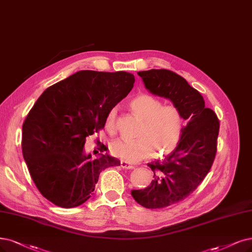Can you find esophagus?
<instances>
[{
	"label": "esophagus",
	"instance_id": "esophagus-1",
	"mask_svg": "<svg viewBox=\"0 0 252 252\" xmlns=\"http://www.w3.org/2000/svg\"><path fill=\"white\" fill-rule=\"evenodd\" d=\"M120 166H121V168H124V169H133V168H134L133 165L128 164V163L126 162V161H121V162H120Z\"/></svg>",
	"mask_w": 252,
	"mask_h": 252
}]
</instances>
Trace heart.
I'll use <instances>...</instances> for the list:
<instances>
[{"label": "heart", "mask_w": 252, "mask_h": 252, "mask_svg": "<svg viewBox=\"0 0 252 252\" xmlns=\"http://www.w3.org/2000/svg\"><path fill=\"white\" fill-rule=\"evenodd\" d=\"M134 115L143 123L134 140L117 139L110 145L111 154L126 162H138L145 158L164 157L178 147L185 126L182 111L173 105H165L152 95L141 94L129 102ZM116 108L106 116V128L110 134L116 132Z\"/></svg>", "instance_id": "obj_1"}]
</instances>
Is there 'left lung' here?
<instances>
[{"label": "left lung", "mask_w": 252, "mask_h": 252, "mask_svg": "<svg viewBox=\"0 0 252 252\" xmlns=\"http://www.w3.org/2000/svg\"><path fill=\"white\" fill-rule=\"evenodd\" d=\"M146 89L170 99L187 119L175 150L163 161L148 164L154 171L151 185L132 190L134 199L146 209H161L174 204L192 193L206 178L215 159L219 119L204 106L200 93L188 82L168 69L139 71Z\"/></svg>", "instance_id": "1"}]
</instances>
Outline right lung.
Wrapping results in <instances>:
<instances>
[{
	"label": "right lung",
	"instance_id": "right-lung-1",
	"mask_svg": "<svg viewBox=\"0 0 252 252\" xmlns=\"http://www.w3.org/2000/svg\"><path fill=\"white\" fill-rule=\"evenodd\" d=\"M135 83L126 71L81 70L45 89L23 125V156L37 189L61 208L88 200L99 173L116 158L85 155L86 137L104 128L108 112Z\"/></svg>",
	"mask_w": 252,
	"mask_h": 252
}]
</instances>
